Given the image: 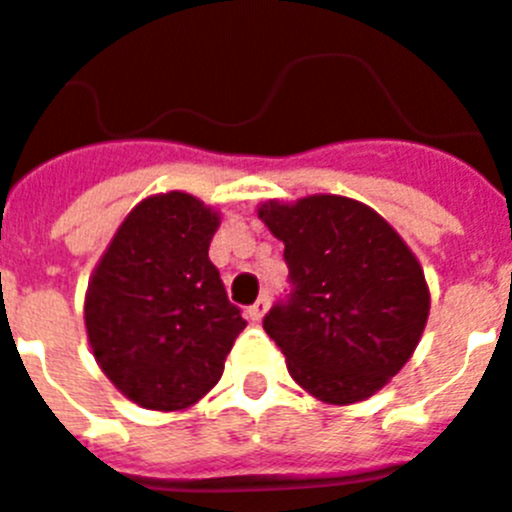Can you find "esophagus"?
Wrapping results in <instances>:
<instances>
[{"instance_id": "obj_1", "label": "esophagus", "mask_w": 512, "mask_h": 512, "mask_svg": "<svg viewBox=\"0 0 512 512\" xmlns=\"http://www.w3.org/2000/svg\"><path fill=\"white\" fill-rule=\"evenodd\" d=\"M267 309H269V296L256 298V301H253V304L248 306V317H251L253 322H259L261 317H264V314H267Z\"/></svg>"}]
</instances>
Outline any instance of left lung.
<instances>
[{
    "mask_svg": "<svg viewBox=\"0 0 512 512\" xmlns=\"http://www.w3.org/2000/svg\"><path fill=\"white\" fill-rule=\"evenodd\" d=\"M259 219L285 243L290 293L264 317L288 372L322 402L351 404L386 386L412 357L428 320L423 269L394 227L341 195L285 206Z\"/></svg>",
    "mask_w": 512,
    "mask_h": 512,
    "instance_id": "1",
    "label": "left lung"
}]
</instances>
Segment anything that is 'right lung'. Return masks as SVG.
Wrapping results in <instances>:
<instances>
[{
    "instance_id": "1",
    "label": "right lung",
    "mask_w": 512,
    "mask_h": 512,
    "mask_svg": "<svg viewBox=\"0 0 512 512\" xmlns=\"http://www.w3.org/2000/svg\"><path fill=\"white\" fill-rule=\"evenodd\" d=\"M219 216L187 192L142 200L89 280L84 322L113 386L147 410H185L219 383L245 327L208 245Z\"/></svg>"
}]
</instances>
